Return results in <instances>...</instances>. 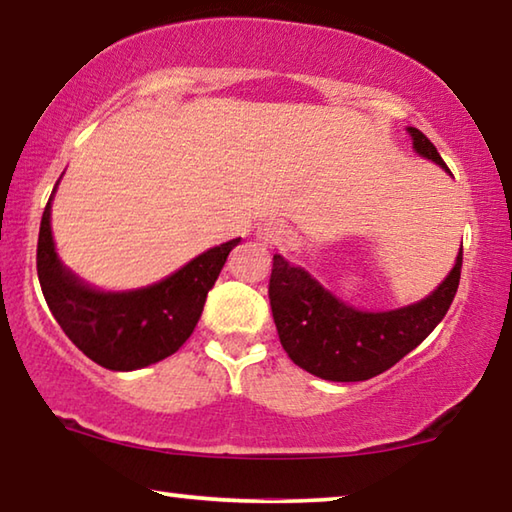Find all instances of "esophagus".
<instances>
[{
	"label": "esophagus",
	"instance_id": "esophagus-1",
	"mask_svg": "<svg viewBox=\"0 0 512 512\" xmlns=\"http://www.w3.org/2000/svg\"><path fill=\"white\" fill-rule=\"evenodd\" d=\"M258 238H261L265 244H268V247H274V244L284 242L286 231L277 224V221H270V224H265L261 231H258Z\"/></svg>",
	"mask_w": 512,
	"mask_h": 512
}]
</instances>
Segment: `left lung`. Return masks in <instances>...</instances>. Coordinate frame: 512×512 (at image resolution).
Here are the masks:
<instances>
[{
  "label": "left lung",
  "mask_w": 512,
  "mask_h": 512,
  "mask_svg": "<svg viewBox=\"0 0 512 512\" xmlns=\"http://www.w3.org/2000/svg\"><path fill=\"white\" fill-rule=\"evenodd\" d=\"M420 157L446 168L425 133L409 127ZM462 274V249L439 288L416 305L360 311L335 298L309 272L274 254L270 307L279 342L295 365L325 381H367L411 353L453 305Z\"/></svg>",
  "instance_id": "8db88e82"
}]
</instances>
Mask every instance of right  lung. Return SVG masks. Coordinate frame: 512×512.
<instances>
[{"label":"right lung","mask_w":512,"mask_h":512,"mask_svg":"<svg viewBox=\"0 0 512 512\" xmlns=\"http://www.w3.org/2000/svg\"><path fill=\"white\" fill-rule=\"evenodd\" d=\"M50 203L53 196L41 217L36 272L43 298L66 337L96 365L113 372H133L173 355L194 332L207 293L240 238L207 249L159 284L103 293L83 284L57 258Z\"/></svg>","instance_id":"1"}]
</instances>
